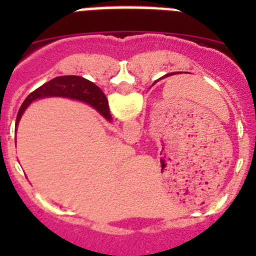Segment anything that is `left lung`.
I'll return each mask as SVG.
<instances>
[{
    "label": "left lung",
    "mask_w": 256,
    "mask_h": 256,
    "mask_svg": "<svg viewBox=\"0 0 256 256\" xmlns=\"http://www.w3.org/2000/svg\"><path fill=\"white\" fill-rule=\"evenodd\" d=\"M173 76V74H166V76Z\"/></svg>",
    "instance_id": "1"
}]
</instances>
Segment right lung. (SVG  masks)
I'll return each mask as SVG.
<instances>
[{"mask_svg":"<svg viewBox=\"0 0 256 256\" xmlns=\"http://www.w3.org/2000/svg\"><path fill=\"white\" fill-rule=\"evenodd\" d=\"M51 96L69 97V98H74V100L90 104V105L96 108L97 112H100V114L104 115L108 120H112V115H110V112H108V98H106V96L100 88L97 87L94 83L82 78V76H64L51 79L50 82L40 86V88H37L36 91H33L26 97V101L22 102V108H20L19 112H18L16 126L22 112H26V108L33 101L42 98V97Z\"/></svg>","mask_w":256,"mask_h":256,"instance_id":"1","label":"right lung"}]
</instances>
